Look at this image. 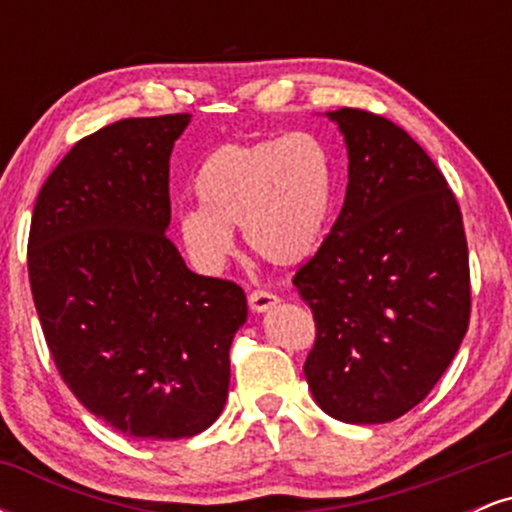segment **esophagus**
<instances>
[{
    "instance_id": "1",
    "label": "esophagus",
    "mask_w": 512,
    "mask_h": 512,
    "mask_svg": "<svg viewBox=\"0 0 512 512\" xmlns=\"http://www.w3.org/2000/svg\"><path fill=\"white\" fill-rule=\"evenodd\" d=\"M248 303H250V308L255 310V313H264V310H269V308H272V305L279 303V298H276L274 293L257 289V291H252L250 296H248Z\"/></svg>"
}]
</instances>
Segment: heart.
<instances>
[{
    "mask_svg": "<svg viewBox=\"0 0 512 512\" xmlns=\"http://www.w3.org/2000/svg\"><path fill=\"white\" fill-rule=\"evenodd\" d=\"M202 207L182 209L175 231L202 272H216L233 252V231L262 260L291 267L310 257L332 204V163L310 132L223 144L197 170Z\"/></svg>",
    "mask_w": 512,
    "mask_h": 512,
    "instance_id": "obj_1",
    "label": "heart"
}]
</instances>
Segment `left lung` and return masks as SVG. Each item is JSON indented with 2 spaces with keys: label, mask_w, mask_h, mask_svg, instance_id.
Listing matches in <instances>:
<instances>
[{
  "label": "left lung",
  "mask_w": 512,
  "mask_h": 512,
  "mask_svg": "<svg viewBox=\"0 0 512 512\" xmlns=\"http://www.w3.org/2000/svg\"><path fill=\"white\" fill-rule=\"evenodd\" d=\"M330 115L349 151L344 207L293 276L315 320L305 380L346 424H385L450 366L472 313L462 211L448 180L383 115Z\"/></svg>",
  "instance_id": "1"
}]
</instances>
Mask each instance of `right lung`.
<instances>
[{"instance_id":"right-lung-1","label":"right lung","mask_w":512,"mask_h":512,"mask_svg":"<svg viewBox=\"0 0 512 512\" xmlns=\"http://www.w3.org/2000/svg\"><path fill=\"white\" fill-rule=\"evenodd\" d=\"M190 115L88 134L35 199L28 279L64 385L125 436L178 440L219 419L238 284L187 269L170 243V151Z\"/></svg>"}]
</instances>
